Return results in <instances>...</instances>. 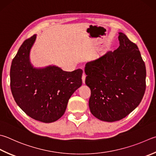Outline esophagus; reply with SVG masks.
Returning a JSON list of instances; mask_svg holds the SVG:
<instances>
[{
	"instance_id": "34e87169",
	"label": "esophagus",
	"mask_w": 156,
	"mask_h": 156,
	"mask_svg": "<svg viewBox=\"0 0 156 156\" xmlns=\"http://www.w3.org/2000/svg\"><path fill=\"white\" fill-rule=\"evenodd\" d=\"M86 75L85 74V73H83V75H82V81H83V83H85V81H86Z\"/></svg>"
}]
</instances>
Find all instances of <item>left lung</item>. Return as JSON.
Listing matches in <instances>:
<instances>
[{
    "mask_svg": "<svg viewBox=\"0 0 156 156\" xmlns=\"http://www.w3.org/2000/svg\"><path fill=\"white\" fill-rule=\"evenodd\" d=\"M119 46L86 64V83L91 90L89 107L100 120L124 118L141 102L146 68L136 44L119 32Z\"/></svg>",
    "mask_w": 156,
    "mask_h": 156,
    "instance_id": "left-lung-1",
    "label": "left lung"
}]
</instances>
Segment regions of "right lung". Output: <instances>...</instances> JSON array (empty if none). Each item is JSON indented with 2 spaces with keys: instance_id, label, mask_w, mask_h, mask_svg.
<instances>
[{
  "instance_id": "right-lung-1",
  "label": "right lung",
  "mask_w": 156,
  "mask_h": 156,
  "mask_svg": "<svg viewBox=\"0 0 156 156\" xmlns=\"http://www.w3.org/2000/svg\"><path fill=\"white\" fill-rule=\"evenodd\" d=\"M36 38L34 34L24 41L13 59L11 90L23 112L37 121L51 123L63 115L70 96L82 85L83 70L67 72L51 65L34 68L30 52Z\"/></svg>"
}]
</instances>
